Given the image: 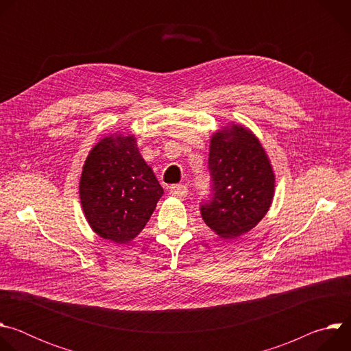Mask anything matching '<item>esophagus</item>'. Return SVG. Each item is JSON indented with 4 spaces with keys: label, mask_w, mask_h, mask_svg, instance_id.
Segmentation results:
<instances>
[{
    "label": "esophagus",
    "mask_w": 351,
    "mask_h": 351,
    "mask_svg": "<svg viewBox=\"0 0 351 351\" xmlns=\"http://www.w3.org/2000/svg\"><path fill=\"white\" fill-rule=\"evenodd\" d=\"M169 193L173 195V197H178V198H184L187 195V187L184 184H173L171 186L169 189Z\"/></svg>",
    "instance_id": "esophagus-1"
}]
</instances>
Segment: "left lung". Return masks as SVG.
I'll return each mask as SVG.
<instances>
[{
    "instance_id": "1",
    "label": "left lung",
    "mask_w": 351,
    "mask_h": 351,
    "mask_svg": "<svg viewBox=\"0 0 351 351\" xmlns=\"http://www.w3.org/2000/svg\"><path fill=\"white\" fill-rule=\"evenodd\" d=\"M208 168L213 194L202 217L221 239H236L257 226L268 213L275 175L260 140L243 125L213 134Z\"/></svg>"
}]
</instances>
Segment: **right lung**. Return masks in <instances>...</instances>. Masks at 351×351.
<instances>
[{"label":"right lung","instance_id":"add662e5","mask_svg":"<svg viewBox=\"0 0 351 351\" xmlns=\"http://www.w3.org/2000/svg\"><path fill=\"white\" fill-rule=\"evenodd\" d=\"M80 203L90 228L103 239L126 244L154 213L164 189L133 134L99 140L83 165Z\"/></svg>","mask_w":351,"mask_h":351}]
</instances>
